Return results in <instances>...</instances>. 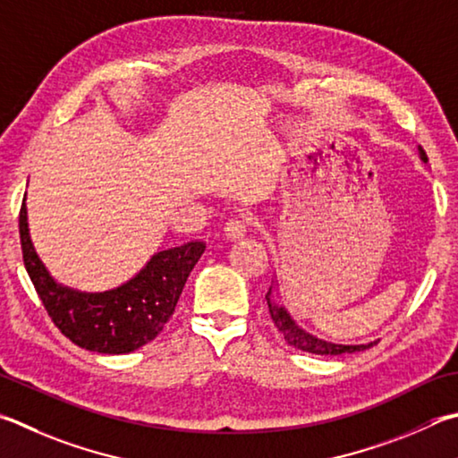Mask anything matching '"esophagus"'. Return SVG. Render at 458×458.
<instances>
[{
  "label": "esophagus",
  "instance_id": "obj_1",
  "mask_svg": "<svg viewBox=\"0 0 458 458\" xmlns=\"http://www.w3.org/2000/svg\"><path fill=\"white\" fill-rule=\"evenodd\" d=\"M224 236L228 240H240L246 236V222L244 220H228L224 226Z\"/></svg>",
  "mask_w": 458,
  "mask_h": 458
}]
</instances>
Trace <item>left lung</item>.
I'll list each match as a JSON object with an SVG mask.
<instances>
[{
    "instance_id": "8db88e82",
    "label": "left lung",
    "mask_w": 458,
    "mask_h": 458,
    "mask_svg": "<svg viewBox=\"0 0 458 458\" xmlns=\"http://www.w3.org/2000/svg\"><path fill=\"white\" fill-rule=\"evenodd\" d=\"M419 156L422 162H428L427 152L419 146ZM278 284H272L268 288V294H266V302H268V310L270 316L274 320V327L280 330V335L284 336L286 343L290 346L298 348V351H304V352H310V354H320V356H336V354H351V352H360V351H367L374 343H367V344H336V343H328V340H322V338H316L312 336L310 332L302 330L298 324L293 320V316L288 314V310L276 301V290Z\"/></svg>"
}]
</instances>
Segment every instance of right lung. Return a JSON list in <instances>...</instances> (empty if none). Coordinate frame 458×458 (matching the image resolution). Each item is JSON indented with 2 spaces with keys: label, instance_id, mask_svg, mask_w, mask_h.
<instances>
[{
  "label": "right lung",
  "instance_id": "add662e5",
  "mask_svg": "<svg viewBox=\"0 0 458 458\" xmlns=\"http://www.w3.org/2000/svg\"><path fill=\"white\" fill-rule=\"evenodd\" d=\"M23 264L49 318L73 344L99 354L138 351L160 335L176 310L190 272L206 250L204 242L156 252L134 278L104 293H80L55 282L33 248L26 200L20 210Z\"/></svg>",
  "mask_w": 458,
  "mask_h": 458
}]
</instances>
